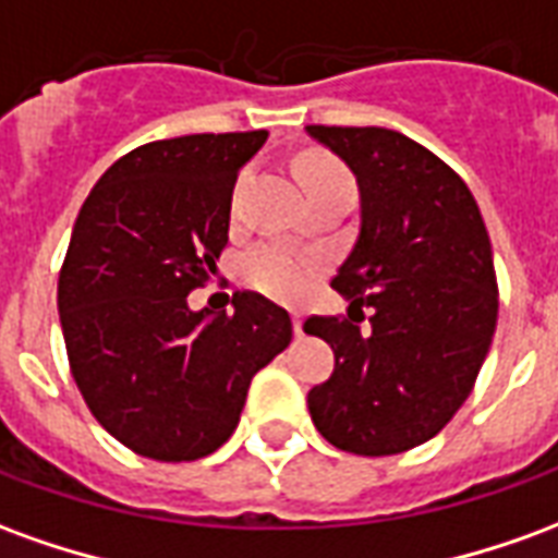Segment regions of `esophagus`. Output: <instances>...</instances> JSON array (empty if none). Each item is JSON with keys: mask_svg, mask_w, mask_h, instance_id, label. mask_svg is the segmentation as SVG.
<instances>
[{"mask_svg": "<svg viewBox=\"0 0 558 558\" xmlns=\"http://www.w3.org/2000/svg\"><path fill=\"white\" fill-rule=\"evenodd\" d=\"M292 331H295V338H302L304 335V316L302 314H292Z\"/></svg>", "mask_w": 558, "mask_h": 558, "instance_id": "obj_1", "label": "esophagus"}]
</instances>
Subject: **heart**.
I'll use <instances>...</instances> for the list:
<instances>
[{"mask_svg": "<svg viewBox=\"0 0 558 558\" xmlns=\"http://www.w3.org/2000/svg\"><path fill=\"white\" fill-rule=\"evenodd\" d=\"M302 175L311 194L326 191L331 184H352L350 172L343 170L338 160L323 158V155H307L302 160ZM316 271H319V259L314 254L295 251L283 242L256 244L242 256L244 283L263 295L280 299V302L302 299L304 292L311 290Z\"/></svg>", "mask_w": 558, "mask_h": 558, "instance_id": "heart-1", "label": "heart"}]
</instances>
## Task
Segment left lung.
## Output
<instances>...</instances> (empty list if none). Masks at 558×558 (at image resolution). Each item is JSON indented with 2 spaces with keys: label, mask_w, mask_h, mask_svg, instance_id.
Instances as JSON below:
<instances>
[{
  "label": "left lung",
  "mask_w": 558,
  "mask_h": 558,
  "mask_svg": "<svg viewBox=\"0 0 558 558\" xmlns=\"http://www.w3.org/2000/svg\"><path fill=\"white\" fill-rule=\"evenodd\" d=\"M307 134L350 163L362 191V230L331 280L350 316L304 323L335 350V374L311 388L307 410L340 451L400 454L454 418L487 359L499 314L490 235L466 182L400 131Z\"/></svg>",
  "instance_id": "1"
}]
</instances>
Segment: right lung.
<instances>
[{
    "instance_id": "obj_1",
    "label": "right lung",
    "mask_w": 558,
    "mask_h": 558,
    "mask_svg": "<svg viewBox=\"0 0 558 558\" xmlns=\"http://www.w3.org/2000/svg\"><path fill=\"white\" fill-rule=\"evenodd\" d=\"M268 131L187 134L128 151L80 208L59 271V319L80 395L134 454L218 451L256 371L290 347V314L235 292L232 314L191 311L230 242L235 175Z\"/></svg>"
}]
</instances>
